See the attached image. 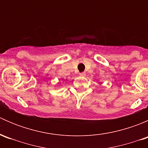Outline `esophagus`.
Returning <instances> with one entry per match:
<instances>
[{
	"label": "esophagus",
	"instance_id": "1",
	"mask_svg": "<svg viewBox=\"0 0 148 148\" xmlns=\"http://www.w3.org/2000/svg\"><path fill=\"white\" fill-rule=\"evenodd\" d=\"M79 75L82 76V77H85V76H86V73H85V72H82V73H80Z\"/></svg>",
	"mask_w": 148,
	"mask_h": 148
}]
</instances>
